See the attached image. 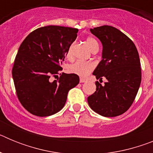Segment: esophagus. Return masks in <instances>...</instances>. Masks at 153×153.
Instances as JSON below:
<instances>
[{"instance_id": "1", "label": "esophagus", "mask_w": 153, "mask_h": 153, "mask_svg": "<svg viewBox=\"0 0 153 153\" xmlns=\"http://www.w3.org/2000/svg\"><path fill=\"white\" fill-rule=\"evenodd\" d=\"M79 82H80L81 83H85V82H86V79H83V78H80V79H79Z\"/></svg>"}]
</instances>
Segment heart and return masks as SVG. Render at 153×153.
Returning <instances> with one entry per match:
<instances>
[{"label":"heart","mask_w":153,"mask_h":153,"mask_svg":"<svg viewBox=\"0 0 153 153\" xmlns=\"http://www.w3.org/2000/svg\"><path fill=\"white\" fill-rule=\"evenodd\" d=\"M86 44L87 45V47L90 48V50H91L92 47L95 45V44H98V43L93 37H88L86 40ZM70 54H71V47H70L67 50L66 56L67 57H70ZM93 67H93V64L92 63H90V62L76 61L74 64L70 66L69 70L73 74H76V75L79 76H82V77H85V76H86L93 70Z\"/></svg>","instance_id":"heart-1"}]
</instances>
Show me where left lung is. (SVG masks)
<instances>
[{
    "mask_svg": "<svg viewBox=\"0 0 153 153\" xmlns=\"http://www.w3.org/2000/svg\"><path fill=\"white\" fill-rule=\"evenodd\" d=\"M102 45V60L93 74L97 81L95 93L87 98L90 107L102 117H114L128 110L141 83L139 53L133 42L120 30L104 25L90 29Z\"/></svg>",
    "mask_w": 153,
    "mask_h": 153,
    "instance_id": "1",
    "label": "left lung"
}]
</instances>
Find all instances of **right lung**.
<instances>
[{
    "instance_id": "right-lung-1",
    "label": "right lung",
    "mask_w": 153,
    "mask_h": 153,
    "mask_svg": "<svg viewBox=\"0 0 153 153\" xmlns=\"http://www.w3.org/2000/svg\"><path fill=\"white\" fill-rule=\"evenodd\" d=\"M76 28L46 26L31 32L19 47L12 76L19 100L31 114L49 117L61 110L70 89L79 83L74 74H60L67 50L76 38Z\"/></svg>"
}]
</instances>
